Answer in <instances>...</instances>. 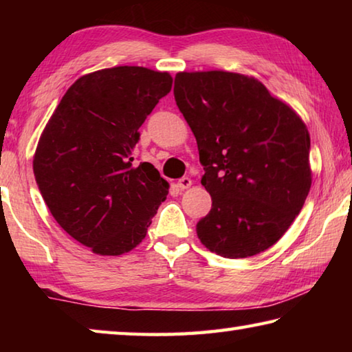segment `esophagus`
Returning <instances> with one entry per match:
<instances>
[{
	"label": "esophagus",
	"mask_w": 352,
	"mask_h": 352,
	"mask_svg": "<svg viewBox=\"0 0 352 352\" xmlns=\"http://www.w3.org/2000/svg\"><path fill=\"white\" fill-rule=\"evenodd\" d=\"M190 184H192V180H190L189 177H183V178H180V180L177 182V186L180 188L182 190H183V189H188V188H190Z\"/></svg>",
	"instance_id": "34e87169"
}]
</instances>
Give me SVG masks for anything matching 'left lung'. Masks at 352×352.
Instances as JSON below:
<instances>
[{"instance_id":"8db88e82","label":"left lung","mask_w":352,"mask_h":352,"mask_svg":"<svg viewBox=\"0 0 352 352\" xmlns=\"http://www.w3.org/2000/svg\"><path fill=\"white\" fill-rule=\"evenodd\" d=\"M174 96L197 140L201 184L212 199L195 226L200 242L231 259L270 248L311 189L306 124L264 83L230 71L178 73Z\"/></svg>"}]
</instances>
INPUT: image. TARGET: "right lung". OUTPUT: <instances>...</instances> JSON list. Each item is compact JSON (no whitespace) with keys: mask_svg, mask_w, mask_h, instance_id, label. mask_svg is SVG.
Instances as JSON below:
<instances>
[{"mask_svg":"<svg viewBox=\"0 0 352 352\" xmlns=\"http://www.w3.org/2000/svg\"><path fill=\"white\" fill-rule=\"evenodd\" d=\"M172 88L166 71L115 67L77 79L41 133L34 175L57 223L93 253L118 256L144 239L169 183L133 166L140 127Z\"/></svg>","mask_w":352,"mask_h":352,"instance_id":"right-lung-1","label":"right lung"}]
</instances>
